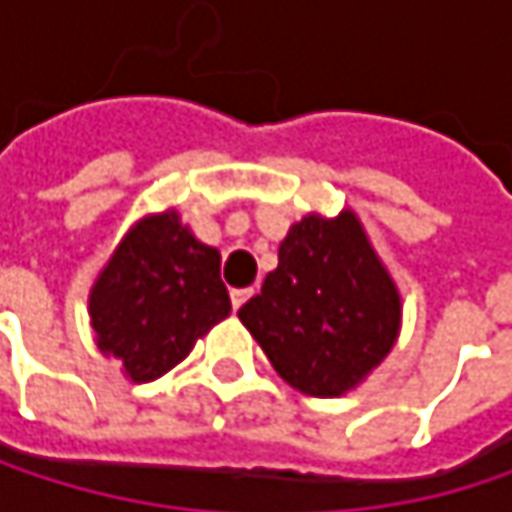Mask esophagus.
<instances>
[{"mask_svg":"<svg viewBox=\"0 0 512 512\" xmlns=\"http://www.w3.org/2000/svg\"><path fill=\"white\" fill-rule=\"evenodd\" d=\"M249 296H252V287H234V290H231V305H234V311H240V308L249 302Z\"/></svg>","mask_w":512,"mask_h":512,"instance_id":"esophagus-1","label":"esophagus"}]
</instances>
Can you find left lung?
Here are the masks:
<instances>
[{
    "label": "left lung",
    "instance_id": "1",
    "mask_svg": "<svg viewBox=\"0 0 512 512\" xmlns=\"http://www.w3.org/2000/svg\"><path fill=\"white\" fill-rule=\"evenodd\" d=\"M237 317L287 385L341 397L394 350L403 299L358 213L344 207L290 225L278 266Z\"/></svg>",
    "mask_w": 512,
    "mask_h": 512
}]
</instances>
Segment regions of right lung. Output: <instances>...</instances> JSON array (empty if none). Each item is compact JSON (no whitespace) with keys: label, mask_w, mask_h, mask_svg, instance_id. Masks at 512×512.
I'll return each mask as SVG.
<instances>
[{"label":"right lung","mask_w":512,"mask_h":512,"mask_svg":"<svg viewBox=\"0 0 512 512\" xmlns=\"http://www.w3.org/2000/svg\"><path fill=\"white\" fill-rule=\"evenodd\" d=\"M219 249L201 243L177 210L142 216L88 290L94 344L130 382H154L231 314Z\"/></svg>","instance_id":"obj_1"}]
</instances>
